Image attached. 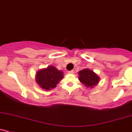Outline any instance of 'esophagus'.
<instances>
[{"label": "esophagus", "mask_w": 132, "mask_h": 132, "mask_svg": "<svg viewBox=\"0 0 132 132\" xmlns=\"http://www.w3.org/2000/svg\"><path fill=\"white\" fill-rule=\"evenodd\" d=\"M68 74H73V73H74V71H73V70L69 71L68 72Z\"/></svg>", "instance_id": "34e87169"}]
</instances>
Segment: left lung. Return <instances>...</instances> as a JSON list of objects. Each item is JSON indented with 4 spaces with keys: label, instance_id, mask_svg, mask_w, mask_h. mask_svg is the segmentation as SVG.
<instances>
[{
    "label": "left lung",
    "instance_id": "8db88e82",
    "mask_svg": "<svg viewBox=\"0 0 132 132\" xmlns=\"http://www.w3.org/2000/svg\"><path fill=\"white\" fill-rule=\"evenodd\" d=\"M78 75V79L80 82L87 88H94L99 82L100 77L97 74L88 68L80 71Z\"/></svg>",
    "mask_w": 132,
    "mask_h": 132
}]
</instances>
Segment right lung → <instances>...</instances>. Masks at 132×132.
Returning <instances> with one entry per match:
<instances>
[{
	"label": "right lung",
	"mask_w": 132,
	"mask_h": 132,
	"mask_svg": "<svg viewBox=\"0 0 132 132\" xmlns=\"http://www.w3.org/2000/svg\"><path fill=\"white\" fill-rule=\"evenodd\" d=\"M64 72L55 66H48L41 69L35 75V81L42 89L50 90L55 88L57 84L63 78Z\"/></svg>",
	"instance_id": "add662e5"
}]
</instances>
